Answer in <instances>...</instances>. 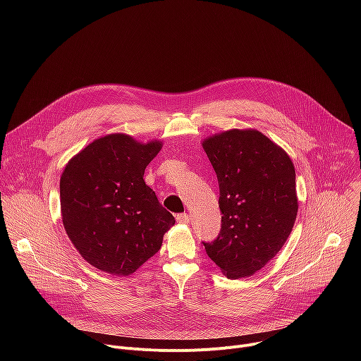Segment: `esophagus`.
<instances>
[{"instance_id": "1", "label": "esophagus", "mask_w": 361, "mask_h": 361, "mask_svg": "<svg viewBox=\"0 0 361 361\" xmlns=\"http://www.w3.org/2000/svg\"><path fill=\"white\" fill-rule=\"evenodd\" d=\"M176 220H177V223H180V224H188V223H190V216L185 214V213H181V214H177V216H176Z\"/></svg>"}]
</instances>
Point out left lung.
Here are the masks:
<instances>
[{
    "instance_id": "left-lung-1",
    "label": "left lung",
    "mask_w": 361,
    "mask_h": 361,
    "mask_svg": "<svg viewBox=\"0 0 361 361\" xmlns=\"http://www.w3.org/2000/svg\"><path fill=\"white\" fill-rule=\"evenodd\" d=\"M217 174L221 228L204 243L228 279L252 276L281 250L297 217L295 171L277 144L255 130H230L204 140Z\"/></svg>"
}]
</instances>
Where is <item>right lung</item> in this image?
I'll list each match as a JSON object with an SVG mask.
<instances>
[{
	"label": "right lung",
	"mask_w": 361,
	"mask_h": 361,
	"mask_svg": "<svg viewBox=\"0 0 361 361\" xmlns=\"http://www.w3.org/2000/svg\"><path fill=\"white\" fill-rule=\"evenodd\" d=\"M160 141L110 134L88 144L60 180L64 228L91 266L130 276L161 248L176 220L144 183Z\"/></svg>",
	"instance_id": "add662e5"
}]
</instances>
